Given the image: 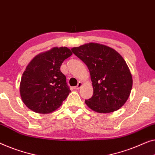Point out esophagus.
<instances>
[{"label": "esophagus", "instance_id": "esophagus-1", "mask_svg": "<svg viewBox=\"0 0 155 155\" xmlns=\"http://www.w3.org/2000/svg\"><path fill=\"white\" fill-rule=\"evenodd\" d=\"M82 83L81 82H78V84L77 86L74 87V89H75V90H78V89H79L80 87H82Z\"/></svg>", "mask_w": 155, "mask_h": 155}]
</instances>
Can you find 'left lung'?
<instances>
[{"label": "left lung", "instance_id": "1", "mask_svg": "<svg viewBox=\"0 0 155 155\" xmlns=\"http://www.w3.org/2000/svg\"><path fill=\"white\" fill-rule=\"evenodd\" d=\"M71 51L90 73L94 94L85 100L87 106L101 113L120 109L129 98L133 84L131 72L122 56L113 48L93 42Z\"/></svg>", "mask_w": 155, "mask_h": 155}]
</instances>
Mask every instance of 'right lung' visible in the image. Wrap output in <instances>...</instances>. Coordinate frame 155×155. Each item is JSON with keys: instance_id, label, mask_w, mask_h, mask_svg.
Masks as SVG:
<instances>
[{"instance_id": "right-lung-1", "label": "right lung", "mask_w": 155, "mask_h": 155, "mask_svg": "<svg viewBox=\"0 0 155 155\" xmlns=\"http://www.w3.org/2000/svg\"><path fill=\"white\" fill-rule=\"evenodd\" d=\"M72 54L66 47L54 48L29 63L20 82L21 100L29 109L47 114L62 104L71 91L60 67Z\"/></svg>"}]
</instances>
